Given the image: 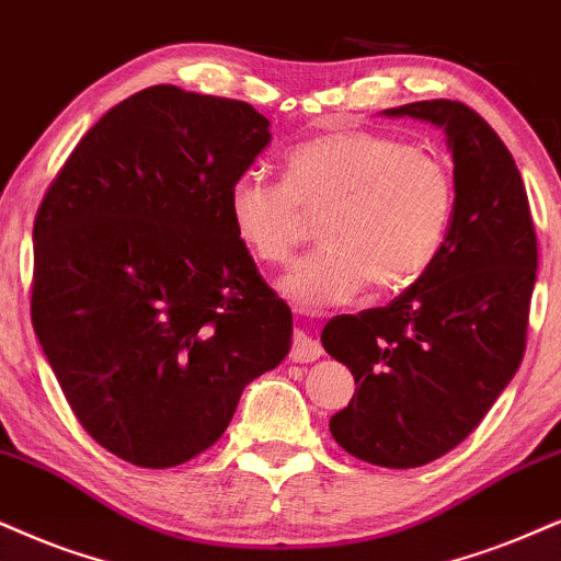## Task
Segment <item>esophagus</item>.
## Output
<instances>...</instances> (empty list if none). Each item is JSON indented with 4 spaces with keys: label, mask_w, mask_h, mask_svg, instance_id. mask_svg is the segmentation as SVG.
<instances>
[{
    "label": "esophagus",
    "mask_w": 561,
    "mask_h": 561,
    "mask_svg": "<svg viewBox=\"0 0 561 561\" xmlns=\"http://www.w3.org/2000/svg\"><path fill=\"white\" fill-rule=\"evenodd\" d=\"M288 356H291V362H296V364L317 362V358L322 356V345H320V341H314L309 333H304V330H294L291 354Z\"/></svg>",
    "instance_id": "34e87169"
}]
</instances>
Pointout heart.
<instances>
[{
	"label": "heart",
	"instance_id": "heart-1",
	"mask_svg": "<svg viewBox=\"0 0 561 561\" xmlns=\"http://www.w3.org/2000/svg\"><path fill=\"white\" fill-rule=\"evenodd\" d=\"M320 216L324 247L288 270L280 291L301 312L356 299L366 283L398 291L428 273L455 218L447 163L371 129H341L286 156V182L254 171L228 186L233 231L267 265L291 260Z\"/></svg>",
	"mask_w": 561,
	"mask_h": 561
}]
</instances>
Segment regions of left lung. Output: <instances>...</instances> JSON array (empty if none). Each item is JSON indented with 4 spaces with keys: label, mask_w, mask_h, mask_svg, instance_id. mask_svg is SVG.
<instances>
[{
    "label": "left lung",
    "mask_w": 561,
    "mask_h": 561,
    "mask_svg": "<svg viewBox=\"0 0 561 561\" xmlns=\"http://www.w3.org/2000/svg\"><path fill=\"white\" fill-rule=\"evenodd\" d=\"M382 114L445 129L455 218L437 262L398 299L324 324V351L356 382L330 434L371 466L419 468L458 447L515 377L538 247L515 158L473 108L437 99Z\"/></svg>",
    "instance_id": "obj_1"
}]
</instances>
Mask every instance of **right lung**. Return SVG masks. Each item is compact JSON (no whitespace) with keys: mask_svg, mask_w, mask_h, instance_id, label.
<instances>
[{"mask_svg":"<svg viewBox=\"0 0 561 561\" xmlns=\"http://www.w3.org/2000/svg\"><path fill=\"white\" fill-rule=\"evenodd\" d=\"M244 101L153 85L61 165L33 224L31 320L82 428L140 468L216 445L291 348L288 304L228 216L270 142Z\"/></svg>","mask_w":561,"mask_h":561,"instance_id":"obj_1","label":"right lung"}]
</instances>
